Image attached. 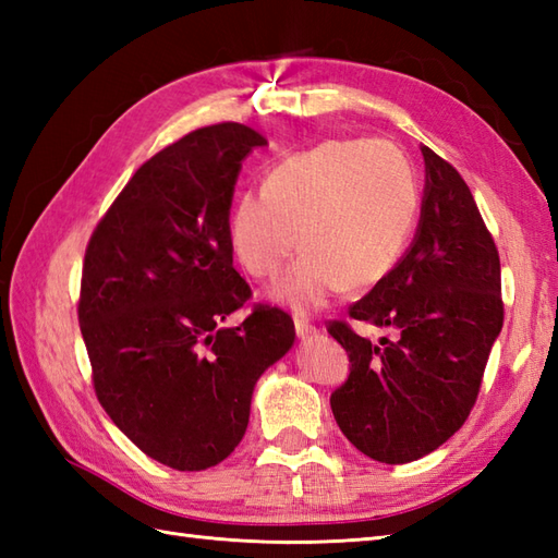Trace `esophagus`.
<instances>
[{
    "label": "esophagus",
    "instance_id": "1",
    "mask_svg": "<svg viewBox=\"0 0 558 558\" xmlns=\"http://www.w3.org/2000/svg\"><path fill=\"white\" fill-rule=\"evenodd\" d=\"M294 333L298 338H314L316 336V328L310 322H302V318H294Z\"/></svg>",
    "mask_w": 558,
    "mask_h": 558
}]
</instances>
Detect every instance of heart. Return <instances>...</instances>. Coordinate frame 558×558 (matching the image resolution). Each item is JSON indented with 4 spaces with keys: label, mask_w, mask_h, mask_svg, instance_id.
Instances as JSON below:
<instances>
[{
    "label": "heart",
    "mask_w": 558,
    "mask_h": 558,
    "mask_svg": "<svg viewBox=\"0 0 558 558\" xmlns=\"http://www.w3.org/2000/svg\"><path fill=\"white\" fill-rule=\"evenodd\" d=\"M420 213L410 158L381 138H336L278 162L264 192L230 208L234 258L256 280H272L304 252L270 300L298 314L324 310L342 290L364 292L405 254Z\"/></svg>",
    "instance_id": "heart-1"
}]
</instances>
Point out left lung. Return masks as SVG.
I'll return each mask as SVG.
<instances>
[{"label": "left lung", "mask_w": 558, "mask_h": 558, "mask_svg": "<svg viewBox=\"0 0 558 558\" xmlns=\"http://www.w3.org/2000/svg\"><path fill=\"white\" fill-rule=\"evenodd\" d=\"M422 158L414 240L350 306L388 338L372 342L342 322L328 328L352 364L330 396L333 417L354 448L388 465L432 453L460 429L504 326L501 260L475 198L453 165L426 146Z\"/></svg>", "instance_id": "8db88e82"}]
</instances>
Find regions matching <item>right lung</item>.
<instances>
[{
	"label": "right lung",
	"instance_id": "add662e5",
	"mask_svg": "<svg viewBox=\"0 0 558 558\" xmlns=\"http://www.w3.org/2000/svg\"><path fill=\"white\" fill-rule=\"evenodd\" d=\"M252 126L196 129L141 165L93 232L78 324L105 412L153 460L198 472L242 441L254 386L294 345L292 318L248 300L228 220Z\"/></svg>",
	"mask_w": 558,
	"mask_h": 558
}]
</instances>
